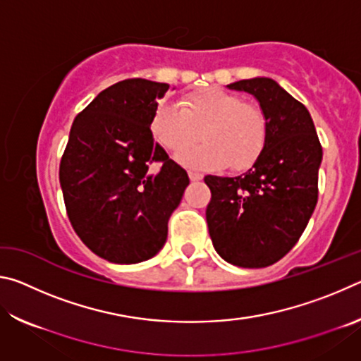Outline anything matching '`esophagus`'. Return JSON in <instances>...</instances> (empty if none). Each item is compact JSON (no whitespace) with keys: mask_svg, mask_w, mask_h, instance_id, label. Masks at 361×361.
Masks as SVG:
<instances>
[{"mask_svg":"<svg viewBox=\"0 0 361 361\" xmlns=\"http://www.w3.org/2000/svg\"><path fill=\"white\" fill-rule=\"evenodd\" d=\"M188 175H189V180L191 181H200L204 178V175L202 173H197V172H192V170H189L188 172Z\"/></svg>","mask_w":361,"mask_h":361,"instance_id":"34e87169","label":"esophagus"}]
</instances>
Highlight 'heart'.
<instances>
[{
    "label": "heart",
    "mask_w": 361,
    "mask_h": 361,
    "mask_svg": "<svg viewBox=\"0 0 361 361\" xmlns=\"http://www.w3.org/2000/svg\"><path fill=\"white\" fill-rule=\"evenodd\" d=\"M181 106L161 103L151 129L164 148L180 154L203 130L205 144L183 153L178 161L195 169L235 172L250 169L261 157L269 138V121L259 105L219 87H205L183 95Z\"/></svg>",
    "instance_id": "b5f03b06"
}]
</instances>
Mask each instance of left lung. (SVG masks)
Listing matches in <instances>:
<instances>
[{"instance_id": "8db88e82", "label": "left lung", "mask_w": 361, "mask_h": 361, "mask_svg": "<svg viewBox=\"0 0 361 361\" xmlns=\"http://www.w3.org/2000/svg\"><path fill=\"white\" fill-rule=\"evenodd\" d=\"M258 99L269 121L261 157L234 178L207 175V223L213 247L231 264L271 266L296 245L319 200L322 145L301 102L269 78L228 85Z\"/></svg>"}]
</instances>
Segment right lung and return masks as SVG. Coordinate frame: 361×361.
I'll return each mask as SVG.
<instances>
[{
  "mask_svg": "<svg viewBox=\"0 0 361 361\" xmlns=\"http://www.w3.org/2000/svg\"><path fill=\"white\" fill-rule=\"evenodd\" d=\"M169 84L133 78L109 85L73 121L59 178L84 245L116 264L154 256L189 178L154 142L151 121ZM152 163L159 169L150 170Z\"/></svg>",
  "mask_w": 361,
  "mask_h": 361,
  "instance_id": "right-lung-1",
  "label": "right lung"
}]
</instances>
